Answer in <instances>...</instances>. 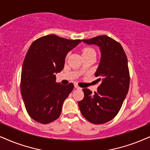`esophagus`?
<instances>
[{
  "label": "esophagus",
  "mask_w": 150,
  "mask_h": 150,
  "mask_svg": "<svg viewBox=\"0 0 150 150\" xmlns=\"http://www.w3.org/2000/svg\"><path fill=\"white\" fill-rule=\"evenodd\" d=\"M75 88H77V89H80V88H81L80 87H79V86H78V85L76 84H75Z\"/></svg>",
  "instance_id": "esophagus-1"
}]
</instances>
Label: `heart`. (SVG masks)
<instances>
[{
	"label": "heart",
	"mask_w": 150,
	"mask_h": 150,
	"mask_svg": "<svg viewBox=\"0 0 150 150\" xmlns=\"http://www.w3.org/2000/svg\"><path fill=\"white\" fill-rule=\"evenodd\" d=\"M95 52L94 50L91 48H85L83 49L82 50V54H87V53L89 52Z\"/></svg>",
	"instance_id": "b5f03b06"
}]
</instances>
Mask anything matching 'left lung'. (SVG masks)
Segmentation results:
<instances>
[{
    "label": "left lung",
    "instance_id": "8db88e82",
    "mask_svg": "<svg viewBox=\"0 0 150 150\" xmlns=\"http://www.w3.org/2000/svg\"><path fill=\"white\" fill-rule=\"evenodd\" d=\"M101 50V60L95 75L100 82L97 92L84 88V99L78 102L85 118L95 125L104 124L117 114L128 93L130 76L127 57L119 42L107 35L82 40Z\"/></svg>",
    "mask_w": 150,
    "mask_h": 150
}]
</instances>
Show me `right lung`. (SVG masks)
I'll return each instance as SVG.
<instances>
[{
	"mask_svg": "<svg viewBox=\"0 0 150 150\" xmlns=\"http://www.w3.org/2000/svg\"><path fill=\"white\" fill-rule=\"evenodd\" d=\"M80 42L49 35L36 39L28 49L23 64L21 92L28 113L37 122L48 124L60 116L74 85L57 83L55 73L63 70L67 53Z\"/></svg>",
	"mask_w": 150,
	"mask_h": 150,
	"instance_id": "right-lung-1",
	"label": "right lung"
}]
</instances>
